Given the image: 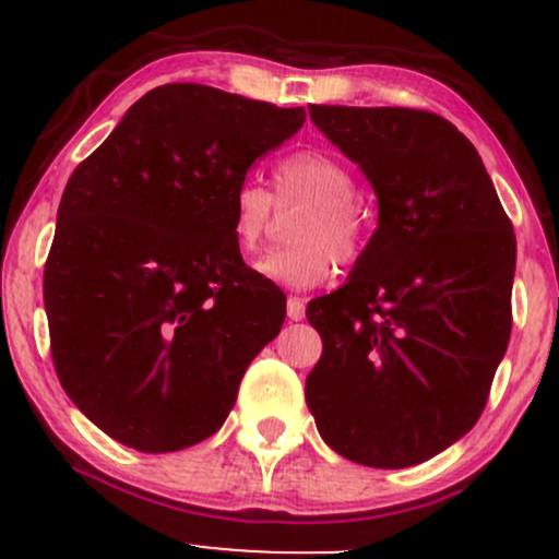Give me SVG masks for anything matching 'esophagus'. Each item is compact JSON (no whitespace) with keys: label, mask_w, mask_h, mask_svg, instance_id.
<instances>
[{"label":"esophagus","mask_w":559,"mask_h":559,"mask_svg":"<svg viewBox=\"0 0 559 559\" xmlns=\"http://www.w3.org/2000/svg\"><path fill=\"white\" fill-rule=\"evenodd\" d=\"M286 316H288V320H294V323L305 318V299L288 297L286 299Z\"/></svg>","instance_id":"esophagus-1"}]
</instances>
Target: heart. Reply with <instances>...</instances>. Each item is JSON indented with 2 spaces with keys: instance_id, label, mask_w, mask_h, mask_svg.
<instances>
[{
  "instance_id": "heart-1",
  "label": "heart",
  "mask_w": 559,
  "mask_h": 559,
  "mask_svg": "<svg viewBox=\"0 0 559 559\" xmlns=\"http://www.w3.org/2000/svg\"><path fill=\"white\" fill-rule=\"evenodd\" d=\"M357 181L338 157L320 150L292 152L273 168V194L258 181H241L230 199V234L247 258L260 249L275 207H301L292 226L294 243L273 249L254 271L273 284L307 292L323 284L333 265H352L368 247V213L355 197Z\"/></svg>"
}]
</instances>
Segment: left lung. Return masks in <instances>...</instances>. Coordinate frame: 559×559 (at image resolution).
Wrapping results in <instances>:
<instances>
[{"label": "left lung", "mask_w": 559, "mask_h": 559, "mask_svg": "<svg viewBox=\"0 0 559 559\" xmlns=\"http://www.w3.org/2000/svg\"><path fill=\"white\" fill-rule=\"evenodd\" d=\"M378 197V228L307 320L323 355L305 383L323 441L409 467L476 426L512 329L515 230L476 146L409 107L310 105Z\"/></svg>", "instance_id": "obj_1"}]
</instances>
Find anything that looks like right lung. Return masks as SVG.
Returning a JSON list of instances; mask_svg holds the SVG:
<instances>
[{
    "label": "right lung",
    "instance_id": "obj_1",
    "mask_svg": "<svg viewBox=\"0 0 559 559\" xmlns=\"http://www.w3.org/2000/svg\"><path fill=\"white\" fill-rule=\"evenodd\" d=\"M305 107L165 83L73 170L44 267L52 362L75 407L139 452L213 436L286 305L243 265L230 199Z\"/></svg>",
    "mask_w": 559,
    "mask_h": 559
}]
</instances>
